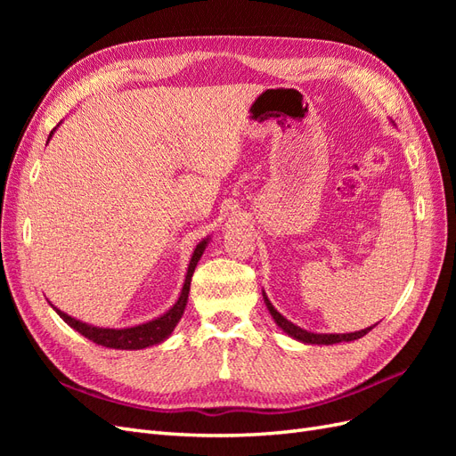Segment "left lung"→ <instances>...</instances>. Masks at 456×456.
Returning a JSON list of instances; mask_svg holds the SVG:
<instances>
[{
    "label": "left lung",
    "instance_id": "1",
    "mask_svg": "<svg viewBox=\"0 0 456 456\" xmlns=\"http://www.w3.org/2000/svg\"><path fill=\"white\" fill-rule=\"evenodd\" d=\"M262 297H265V305H266V308L270 310V315L273 317V322L278 323V327L280 329H283V333H287L289 337H293L295 340H298V342H305V344H317V346H320V344H337V342H350V340H357V338H362V337H365L369 330L375 327H367V329H362V330H355V333H344V335H325V333H310V330H306V329H300L298 325H295V323H291L287 320V317H283L278 310L273 308V305L272 302L268 300V297H266V293L262 291Z\"/></svg>",
    "mask_w": 456,
    "mask_h": 456
}]
</instances>
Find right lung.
I'll return each mask as SVG.
<instances>
[{
  "mask_svg": "<svg viewBox=\"0 0 456 456\" xmlns=\"http://www.w3.org/2000/svg\"><path fill=\"white\" fill-rule=\"evenodd\" d=\"M54 131H57V127H54L49 133V139H51ZM49 139H47V142H49ZM207 243H209V238H205L203 241H200L196 245L194 253H191L181 297H178V300L175 302L173 308H169L163 315L156 317V320L141 323V325H134V327L108 329V327H94V325L84 323V322L76 320V317L61 312L59 308H54L53 305L51 306H53L54 312H57L62 317V320L68 325H70L72 329H76L79 335H84L86 338L93 340L94 344H99V346L114 348V350H142V348H148V346H154V344H159L165 338H169V335L175 330L176 323L181 322V317H183L184 308H186V302H188L191 275H194V270H196L198 262H200V258H201V255L205 251Z\"/></svg>",
  "mask_w": 456,
  "mask_h": 456,
  "instance_id": "1",
  "label": "right lung"
}]
</instances>
